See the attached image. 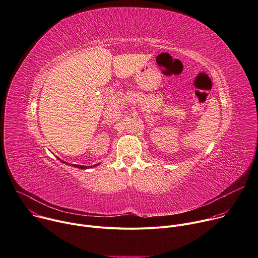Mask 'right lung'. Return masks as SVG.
<instances>
[{
	"instance_id": "add662e5",
	"label": "right lung",
	"mask_w": 258,
	"mask_h": 258,
	"mask_svg": "<svg viewBox=\"0 0 258 258\" xmlns=\"http://www.w3.org/2000/svg\"><path fill=\"white\" fill-rule=\"evenodd\" d=\"M62 162V161H61ZM64 163V162H63ZM73 166H75V167H77V168H80V169H87L88 167L87 166H82V165H73Z\"/></svg>"
}]
</instances>
